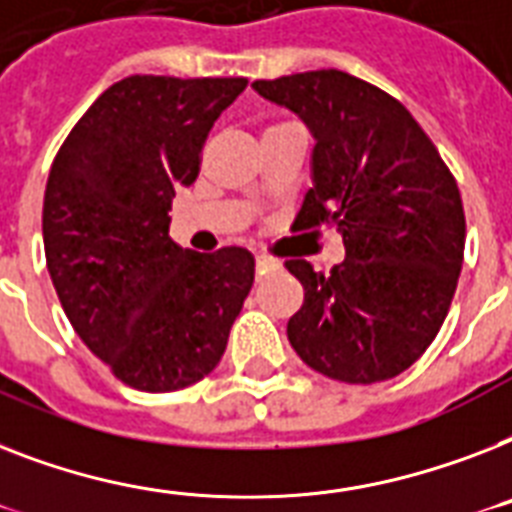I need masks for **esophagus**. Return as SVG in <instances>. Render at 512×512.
I'll use <instances>...</instances> for the list:
<instances>
[{"mask_svg": "<svg viewBox=\"0 0 512 512\" xmlns=\"http://www.w3.org/2000/svg\"><path fill=\"white\" fill-rule=\"evenodd\" d=\"M255 265H257V273H268V270L278 268V260H273V257H265V255H257Z\"/></svg>", "mask_w": 512, "mask_h": 512, "instance_id": "esophagus-1", "label": "esophagus"}]
</instances>
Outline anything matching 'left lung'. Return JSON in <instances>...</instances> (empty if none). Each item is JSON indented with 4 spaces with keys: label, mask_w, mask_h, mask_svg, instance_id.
I'll return each mask as SVG.
<instances>
[{
    "label": "left lung",
    "mask_w": 512,
    "mask_h": 512,
    "mask_svg": "<svg viewBox=\"0 0 512 512\" xmlns=\"http://www.w3.org/2000/svg\"><path fill=\"white\" fill-rule=\"evenodd\" d=\"M313 136L294 228L334 226L344 260L318 273L286 260L305 289L286 336L302 363L344 384L400 376L439 334L458 286L465 215L458 184L394 97L342 70L255 81Z\"/></svg>",
    "instance_id": "obj_1"
}]
</instances>
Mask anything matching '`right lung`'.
Returning <instances> with one entry per match:
<instances>
[{"label": "right lung", "instance_id": "obj_1", "mask_svg": "<svg viewBox=\"0 0 512 512\" xmlns=\"http://www.w3.org/2000/svg\"><path fill=\"white\" fill-rule=\"evenodd\" d=\"M244 86L123 78L86 110L49 170L41 231L54 292L83 344L139 392H176L213 373L255 281L247 249H181L168 215Z\"/></svg>", "mask_w": 512, "mask_h": 512}]
</instances>
